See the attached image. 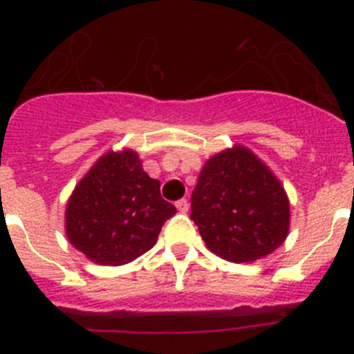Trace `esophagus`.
I'll use <instances>...</instances> for the list:
<instances>
[{
  "label": "esophagus",
  "instance_id": "esophagus-1",
  "mask_svg": "<svg viewBox=\"0 0 354 354\" xmlns=\"http://www.w3.org/2000/svg\"><path fill=\"white\" fill-rule=\"evenodd\" d=\"M177 209H179V212H187L189 211V202H187L186 198H180V200H177Z\"/></svg>",
  "mask_w": 354,
  "mask_h": 354
}]
</instances>
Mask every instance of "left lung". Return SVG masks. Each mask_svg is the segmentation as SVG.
<instances>
[{
  "label": "left lung",
  "mask_w": 354,
  "mask_h": 354,
  "mask_svg": "<svg viewBox=\"0 0 354 354\" xmlns=\"http://www.w3.org/2000/svg\"><path fill=\"white\" fill-rule=\"evenodd\" d=\"M289 198L246 147L212 156L192 195V220L212 253L230 262L270 255L289 234Z\"/></svg>",
  "instance_id": "left-lung-1"
}]
</instances>
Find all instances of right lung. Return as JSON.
<instances>
[{"label": "right lung", "mask_w": 354, "mask_h": 354, "mask_svg": "<svg viewBox=\"0 0 354 354\" xmlns=\"http://www.w3.org/2000/svg\"><path fill=\"white\" fill-rule=\"evenodd\" d=\"M159 180L143 171L134 150L108 152L68 198L65 232L95 264L122 266L149 252L177 209L162 200Z\"/></svg>", "instance_id": "obj_1"}]
</instances>
